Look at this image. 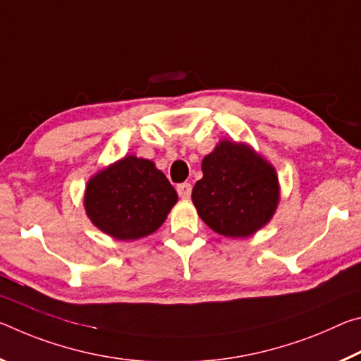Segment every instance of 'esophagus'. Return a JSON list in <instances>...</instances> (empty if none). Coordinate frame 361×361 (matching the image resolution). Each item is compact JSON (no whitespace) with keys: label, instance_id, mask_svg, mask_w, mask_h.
I'll return each mask as SVG.
<instances>
[{"label":"esophagus","instance_id":"esophagus-1","mask_svg":"<svg viewBox=\"0 0 361 361\" xmlns=\"http://www.w3.org/2000/svg\"><path fill=\"white\" fill-rule=\"evenodd\" d=\"M177 193H179V197L182 198V200H188L190 198V195H192V185L190 184H179L177 185Z\"/></svg>","mask_w":361,"mask_h":361}]
</instances>
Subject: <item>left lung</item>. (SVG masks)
Masks as SVG:
<instances>
[{
    "instance_id": "8db88e82",
    "label": "left lung",
    "mask_w": 361,
    "mask_h": 361,
    "mask_svg": "<svg viewBox=\"0 0 361 361\" xmlns=\"http://www.w3.org/2000/svg\"><path fill=\"white\" fill-rule=\"evenodd\" d=\"M202 171L192 202L211 230L247 238L271 221L280 203L279 174L250 144L219 140L203 158Z\"/></svg>"
}]
</instances>
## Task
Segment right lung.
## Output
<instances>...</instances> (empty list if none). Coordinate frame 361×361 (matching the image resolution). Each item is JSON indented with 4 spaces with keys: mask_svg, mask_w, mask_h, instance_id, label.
Returning <instances> with one entry per match:
<instances>
[{
    "mask_svg": "<svg viewBox=\"0 0 361 361\" xmlns=\"http://www.w3.org/2000/svg\"><path fill=\"white\" fill-rule=\"evenodd\" d=\"M82 203L100 232L134 241L163 226L177 193L152 159L126 155L90 177Z\"/></svg>",
    "mask_w": 361,
    "mask_h": 361,
    "instance_id": "1",
    "label": "right lung"
}]
</instances>
